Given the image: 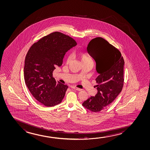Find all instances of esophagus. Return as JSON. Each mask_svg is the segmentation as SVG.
<instances>
[{
  "instance_id": "esophagus-1",
  "label": "esophagus",
  "mask_w": 150,
  "mask_h": 150,
  "mask_svg": "<svg viewBox=\"0 0 150 150\" xmlns=\"http://www.w3.org/2000/svg\"><path fill=\"white\" fill-rule=\"evenodd\" d=\"M71 88H73L74 90H76V91H80L81 89L80 88H79L78 87H75V86H71Z\"/></svg>"
}]
</instances>
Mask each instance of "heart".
I'll use <instances>...</instances> for the list:
<instances>
[{"instance_id":"obj_1","label":"heart","mask_w":150,"mask_h":150,"mask_svg":"<svg viewBox=\"0 0 150 150\" xmlns=\"http://www.w3.org/2000/svg\"><path fill=\"white\" fill-rule=\"evenodd\" d=\"M79 57L81 61L82 62V63L84 62H92L91 59L89 56L87 55L86 53H80L78 54ZM71 59V55H69L67 58V62L68 63H69L70 60Z\"/></svg>"}]
</instances>
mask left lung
Returning a JSON list of instances; mask_svg holds the SVG:
<instances>
[{
	"mask_svg": "<svg viewBox=\"0 0 150 150\" xmlns=\"http://www.w3.org/2000/svg\"><path fill=\"white\" fill-rule=\"evenodd\" d=\"M87 51L96 63L97 93L84 101L82 105L97 112L113 102L122 90L124 60L121 52L101 37L93 39Z\"/></svg>",
	"mask_w": 150,
	"mask_h": 150,
	"instance_id": "obj_1",
	"label": "left lung"
}]
</instances>
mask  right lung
Segmentation results:
<instances>
[{"mask_svg": "<svg viewBox=\"0 0 150 150\" xmlns=\"http://www.w3.org/2000/svg\"><path fill=\"white\" fill-rule=\"evenodd\" d=\"M76 45L69 36L54 32L41 38L29 49L25 59V82L37 100L47 107L60 103L67 85L53 77V71L63 64L65 54Z\"/></svg>", "mask_w": 150, "mask_h": 150, "instance_id": "add662e5", "label": "right lung"}]
</instances>
